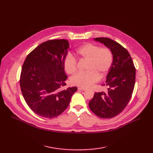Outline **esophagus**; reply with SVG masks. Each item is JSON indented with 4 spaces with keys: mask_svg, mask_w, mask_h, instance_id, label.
<instances>
[{
    "mask_svg": "<svg viewBox=\"0 0 153 153\" xmlns=\"http://www.w3.org/2000/svg\"><path fill=\"white\" fill-rule=\"evenodd\" d=\"M87 89H85V88H81V87H79L78 88V91H86Z\"/></svg>",
    "mask_w": 153,
    "mask_h": 153,
    "instance_id": "1",
    "label": "esophagus"
}]
</instances>
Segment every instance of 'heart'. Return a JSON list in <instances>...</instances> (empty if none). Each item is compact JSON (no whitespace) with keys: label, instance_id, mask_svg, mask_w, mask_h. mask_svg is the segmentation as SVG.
Returning a JSON list of instances; mask_svg holds the SVG:
<instances>
[{"label":"heart","instance_id":"b5f03b06","mask_svg":"<svg viewBox=\"0 0 153 153\" xmlns=\"http://www.w3.org/2000/svg\"><path fill=\"white\" fill-rule=\"evenodd\" d=\"M78 57L87 60L86 70L79 72L71 79L72 85L82 88L92 86L109 71L113 62V54L107 47H99L92 43H86L80 46L76 51ZM64 68L68 74H73L77 71V60L68 54L64 61Z\"/></svg>","mask_w":153,"mask_h":153}]
</instances>
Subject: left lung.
Listing matches in <instances>:
<instances>
[{
  "label": "left lung",
  "mask_w": 153,
  "mask_h": 153,
  "mask_svg": "<svg viewBox=\"0 0 153 153\" xmlns=\"http://www.w3.org/2000/svg\"><path fill=\"white\" fill-rule=\"evenodd\" d=\"M108 48L113 54V62L105 83L107 92H95L89 106L94 114L102 118L115 117L125 109L133 92L136 69L128 51L118 43L108 38H96Z\"/></svg>",
  "instance_id": "obj_1"
}]
</instances>
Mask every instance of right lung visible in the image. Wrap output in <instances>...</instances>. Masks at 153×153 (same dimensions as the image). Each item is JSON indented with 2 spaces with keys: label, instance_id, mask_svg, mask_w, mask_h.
I'll use <instances>...</instances> for the list:
<instances>
[{
  "label": "right lung",
  "instance_id": "add662e5",
  "mask_svg": "<svg viewBox=\"0 0 153 153\" xmlns=\"http://www.w3.org/2000/svg\"><path fill=\"white\" fill-rule=\"evenodd\" d=\"M69 44L66 39L48 40L28 54L22 68L20 85L30 108L47 118L58 117L65 110L76 87L62 90L68 78L64 61Z\"/></svg>",
  "mask_w": 153,
  "mask_h": 153
}]
</instances>
